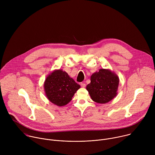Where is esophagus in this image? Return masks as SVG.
<instances>
[{
  "label": "esophagus",
  "mask_w": 155,
  "mask_h": 155,
  "mask_svg": "<svg viewBox=\"0 0 155 155\" xmlns=\"http://www.w3.org/2000/svg\"><path fill=\"white\" fill-rule=\"evenodd\" d=\"M80 85H81V86L82 87H84L86 86V84L84 83H80Z\"/></svg>",
  "instance_id": "obj_1"
}]
</instances>
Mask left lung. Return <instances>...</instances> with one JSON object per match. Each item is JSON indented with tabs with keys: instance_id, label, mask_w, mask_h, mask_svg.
I'll use <instances>...</instances> for the list:
<instances>
[{
	"instance_id": "8db88e82",
	"label": "left lung",
	"mask_w": 155,
	"mask_h": 155,
	"mask_svg": "<svg viewBox=\"0 0 155 155\" xmlns=\"http://www.w3.org/2000/svg\"><path fill=\"white\" fill-rule=\"evenodd\" d=\"M119 82V77L114 72L101 69L92 74L91 83L86 86V90L93 101L104 104L117 96Z\"/></svg>"
}]
</instances>
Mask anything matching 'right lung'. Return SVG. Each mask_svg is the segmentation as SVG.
Returning a JSON list of instances; mask_svg holds the SVG:
<instances>
[{
	"label": "right lung",
	"mask_w": 155,
	"mask_h": 155,
	"mask_svg": "<svg viewBox=\"0 0 155 155\" xmlns=\"http://www.w3.org/2000/svg\"><path fill=\"white\" fill-rule=\"evenodd\" d=\"M43 87L47 99L54 105L62 107L72 100L80 86L67 72L57 69L48 74Z\"/></svg>",
	"instance_id": "add662e5"
}]
</instances>
